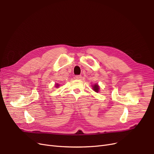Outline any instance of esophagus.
Here are the masks:
<instances>
[{
	"label": "esophagus",
	"instance_id": "34e87169",
	"mask_svg": "<svg viewBox=\"0 0 154 154\" xmlns=\"http://www.w3.org/2000/svg\"><path fill=\"white\" fill-rule=\"evenodd\" d=\"M81 77H82V76L81 75H75V79H81Z\"/></svg>",
	"mask_w": 154,
	"mask_h": 154
}]
</instances>
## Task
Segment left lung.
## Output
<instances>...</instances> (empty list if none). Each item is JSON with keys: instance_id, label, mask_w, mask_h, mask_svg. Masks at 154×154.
<instances>
[{"instance_id": "obj_1", "label": "left lung", "mask_w": 154, "mask_h": 154, "mask_svg": "<svg viewBox=\"0 0 154 154\" xmlns=\"http://www.w3.org/2000/svg\"><path fill=\"white\" fill-rule=\"evenodd\" d=\"M99 87L97 84H95L94 85H93V90L95 92H99Z\"/></svg>"}]
</instances>
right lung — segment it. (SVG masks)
I'll return each mask as SVG.
<instances>
[{
    "mask_svg": "<svg viewBox=\"0 0 154 154\" xmlns=\"http://www.w3.org/2000/svg\"><path fill=\"white\" fill-rule=\"evenodd\" d=\"M56 85H56V86H57V87H58V85H58V84H56Z\"/></svg>",
    "mask_w": 154,
    "mask_h": 154,
    "instance_id": "right-lung-1",
    "label": "right lung"
}]
</instances>
